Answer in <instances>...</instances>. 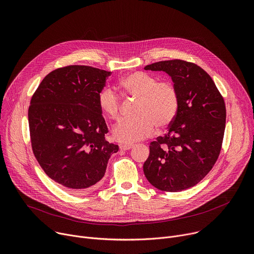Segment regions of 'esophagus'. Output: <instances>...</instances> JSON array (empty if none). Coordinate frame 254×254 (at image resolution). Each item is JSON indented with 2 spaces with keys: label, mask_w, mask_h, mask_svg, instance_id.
Masks as SVG:
<instances>
[{
  "label": "esophagus",
  "mask_w": 254,
  "mask_h": 254,
  "mask_svg": "<svg viewBox=\"0 0 254 254\" xmlns=\"http://www.w3.org/2000/svg\"><path fill=\"white\" fill-rule=\"evenodd\" d=\"M120 148H121L122 151H127V150H130L131 148H133V144H131V143H123V144H121Z\"/></svg>",
  "instance_id": "obj_1"
}]
</instances>
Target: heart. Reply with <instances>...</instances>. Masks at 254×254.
Returning a JSON list of instances; mask_svg holds the SVG:
<instances>
[{"label":"heart","mask_w":254,"mask_h":254,"mask_svg":"<svg viewBox=\"0 0 254 254\" xmlns=\"http://www.w3.org/2000/svg\"><path fill=\"white\" fill-rule=\"evenodd\" d=\"M117 88L123 93L136 98L134 117L122 120L114 127V136L122 142L132 143L153 134L156 126L166 127L175 120L180 106L177 87L169 81L159 82L158 78L143 72H134L121 78ZM98 106L108 118L117 120L121 102L111 89L98 94Z\"/></svg>","instance_id":"b5f03b06"}]
</instances>
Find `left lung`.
Segmentation results:
<instances>
[{
  "label": "left lung",
  "mask_w": 254,
  "mask_h": 254,
  "mask_svg": "<svg viewBox=\"0 0 254 254\" xmlns=\"http://www.w3.org/2000/svg\"><path fill=\"white\" fill-rule=\"evenodd\" d=\"M144 69L166 72L179 91L180 106L168 132L151 142L143 173L161 191H184L198 184L219 157L226 122L224 99L210 75L194 63L166 60Z\"/></svg>",
  "instance_id": "1"
}]
</instances>
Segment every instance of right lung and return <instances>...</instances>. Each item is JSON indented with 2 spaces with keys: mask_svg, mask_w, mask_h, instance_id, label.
<instances>
[{
  "mask_svg": "<svg viewBox=\"0 0 254 254\" xmlns=\"http://www.w3.org/2000/svg\"><path fill=\"white\" fill-rule=\"evenodd\" d=\"M110 71L85 65L58 68L45 76L31 98L28 121L39 165L71 193L91 191L119 151L105 140L108 129L98 106Z\"/></svg>",
  "mask_w": 254,
  "mask_h": 254,
  "instance_id": "1",
  "label": "right lung"
}]
</instances>
